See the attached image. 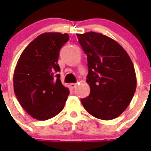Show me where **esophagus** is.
Wrapping results in <instances>:
<instances>
[{"label":"esophagus","instance_id":"1","mask_svg":"<svg viewBox=\"0 0 151 151\" xmlns=\"http://www.w3.org/2000/svg\"><path fill=\"white\" fill-rule=\"evenodd\" d=\"M69 86H70V88H76V86H77V84L71 83L70 85H69Z\"/></svg>","mask_w":151,"mask_h":151}]
</instances>
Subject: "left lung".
I'll list each match as a JSON object with an SVG mask.
<instances>
[{
	"instance_id": "8db88e82",
	"label": "left lung",
	"mask_w": 151,
	"mask_h": 151,
	"mask_svg": "<svg viewBox=\"0 0 151 151\" xmlns=\"http://www.w3.org/2000/svg\"><path fill=\"white\" fill-rule=\"evenodd\" d=\"M87 54L86 82L90 94L81 100L86 111L103 120L121 115L134 96L137 85L134 65L118 42L101 33L77 34Z\"/></svg>"
}]
</instances>
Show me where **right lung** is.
I'll return each instance as SVG.
<instances>
[{
	"label": "right lung",
	"mask_w": 151,
	"mask_h": 151,
	"mask_svg": "<svg viewBox=\"0 0 151 151\" xmlns=\"http://www.w3.org/2000/svg\"><path fill=\"white\" fill-rule=\"evenodd\" d=\"M69 35L45 32L35 38L18 60L13 74L17 100L26 113L38 120H47L63 109L69 94L64 87L57 64L60 50Z\"/></svg>",
	"instance_id": "obj_1"
}]
</instances>
